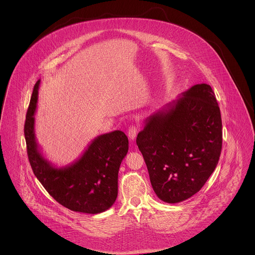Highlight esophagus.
<instances>
[{"mask_svg": "<svg viewBox=\"0 0 255 255\" xmlns=\"http://www.w3.org/2000/svg\"><path fill=\"white\" fill-rule=\"evenodd\" d=\"M137 132H138V127L135 126V125H132L129 127V130H128V136L130 138V140H134L136 138V135H137Z\"/></svg>", "mask_w": 255, "mask_h": 255, "instance_id": "esophagus-1", "label": "esophagus"}]
</instances>
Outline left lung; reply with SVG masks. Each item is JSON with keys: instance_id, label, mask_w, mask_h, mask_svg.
<instances>
[{"instance_id": "1", "label": "left lung", "mask_w": 255, "mask_h": 255, "mask_svg": "<svg viewBox=\"0 0 255 255\" xmlns=\"http://www.w3.org/2000/svg\"><path fill=\"white\" fill-rule=\"evenodd\" d=\"M136 143L161 201L174 204L194 196L222 149L221 113L212 88L196 85L151 115Z\"/></svg>"}]
</instances>
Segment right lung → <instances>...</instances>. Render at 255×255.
<instances>
[{
    "mask_svg": "<svg viewBox=\"0 0 255 255\" xmlns=\"http://www.w3.org/2000/svg\"><path fill=\"white\" fill-rule=\"evenodd\" d=\"M40 81L35 84L24 125L29 162L35 176L48 194L63 207L87 214L111 208L118 195V172L128 152V138L116 130L96 137L74 163L53 166L44 158L36 142L34 114Z\"/></svg>",
    "mask_w": 255,
    "mask_h": 255,
    "instance_id": "1",
    "label": "right lung"
}]
</instances>
